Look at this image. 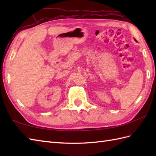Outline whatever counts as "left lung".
<instances>
[{
    "instance_id": "1",
    "label": "left lung",
    "mask_w": 156,
    "mask_h": 156,
    "mask_svg": "<svg viewBox=\"0 0 156 156\" xmlns=\"http://www.w3.org/2000/svg\"><path fill=\"white\" fill-rule=\"evenodd\" d=\"M135 41H136V40H135Z\"/></svg>"
}]
</instances>
